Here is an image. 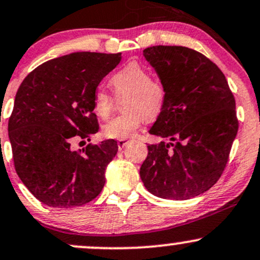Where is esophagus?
I'll return each instance as SVG.
<instances>
[{
    "label": "esophagus",
    "instance_id": "obj_1",
    "mask_svg": "<svg viewBox=\"0 0 260 260\" xmlns=\"http://www.w3.org/2000/svg\"><path fill=\"white\" fill-rule=\"evenodd\" d=\"M127 143H128V141H125V139H119V141L117 142V145H118V149L119 150L123 149L125 145H127Z\"/></svg>",
    "mask_w": 260,
    "mask_h": 260
}]
</instances>
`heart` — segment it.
<instances>
[{
	"mask_svg": "<svg viewBox=\"0 0 260 260\" xmlns=\"http://www.w3.org/2000/svg\"><path fill=\"white\" fill-rule=\"evenodd\" d=\"M111 85L116 93H127L124 115L107 121L102 127L106 138L127 139L136 135L138 128L148 119L161 112L167 100V91L159 80L150 79V73L139 62L132 61L113 74ZM93 111L100 118H106L112 108V98L102 88L93 93Z\"/></svg>",
	"mask_w": 260,
	"mask_h": 260,
	"instance_id": "heart-1",
	"label": "heart"
}]
</instances>
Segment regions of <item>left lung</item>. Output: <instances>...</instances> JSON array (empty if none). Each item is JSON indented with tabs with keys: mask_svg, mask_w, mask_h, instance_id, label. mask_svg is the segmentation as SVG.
Segmentation results:
<instances>
[{
	"mask_svg": "<svg viewBox=\"0 0 260 260\" xmlns=\"http://www.w3.org/2000/svg\"><path fill=\"white\" fill-rule=\"evenodd\" d=\"M167 100L150 135L169 143L148 145L141 179L153 195L187 200L217 182L238 132L236 101L223 73L199 51L176 45L143 50Z\"/></svg>",
	"mask_w": 260,
	"mask_h": 260,
	"instance_id": "8db88e82",
	"label": "left lung"
}]
</instances>
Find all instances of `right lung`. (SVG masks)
I'll list each match as a JSON object with an SVG mask.
<instances>
[{
	"instance_id": "obj_1",
	"label": "right lung",
	"mask_w": 260,
	"mask_h": 260,
	"mask_svg": "<svg viewBox=\"0 0 260 260\" xmlns=\"http://www.w3.org/2000/svg\"><path fill=\"white\" fill-rule=\"evenodd\" d=\"M119 61L121 53L68 54L36 68L17 91L8 121L14 168L47 206H81L101 192L117 142L88 144L82 153L71 143L99 132L93 93Z\"/></svg>"
}]
</instances>
